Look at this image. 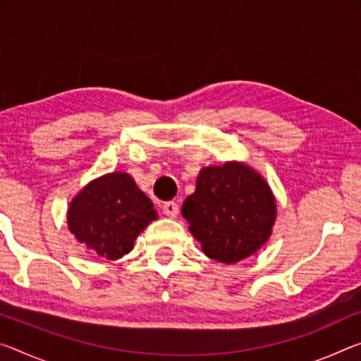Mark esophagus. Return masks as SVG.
<instances>
[{
    "label": "esophagus",
    "instance_id": "1",
    "mask_svg": "<svg viewBox=\"0 0 361 361\" xmlns=\"http://www.w3.org/2000/svg\"><path fill=\"white\" fill-rule=\"evenodd\" d=\"M162 209H164V214L167 215V216H170V219H175V216L178 215V210H180L178 204L173 202V201H170V202H165Z\"/></svg>",
    "mask_w": 361,
    "mask_h": 361
}]
</instances>
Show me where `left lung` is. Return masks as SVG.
I'll list each match as a JSON object with an SVG mask.
<instances>
[{
    "label": "left lung",
    "instance_id": "8db88e82",
    "mask_svg": "<svg viewBox=\"0 0 361 361\" xmlns=\"http://www.w3.org/2000/svg\"><path fill=\"white\" fill-rule=\"evenodd\" d=\"M181 215L209 259L236 263L271 236L276 202L260 173L245 164L226 162L201 170Z\"/></svg>",
    "mask_w": 361,
    "mask_h": 361
}]
</instances>
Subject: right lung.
<instances>
[{
	"mask_svg": "<svg viewBox=\"0 0 361 361\" xmlns=\"http://www.w3.org/2000/svg\"><path fill=\"white\" fill-rule=\"evenodd\" d=\"M156 219L151 199L123 171L90 181L67 212L68 230L77 241L107 260L128 254L138 234Z\"/></svg>",
	"mask_w": 361,
	"mask_h": 361,
	"instance_id": "obj_1",
	"label": "right lung"
}]
</instances>
